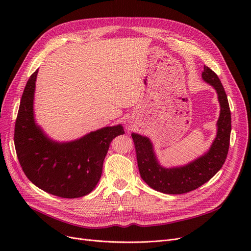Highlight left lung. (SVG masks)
Returning <instances> with one entry per match:
<instances>
[{"mask_svg":"<svg viewBox=\"0 0 251 251\" xmlns=\"http://www.w3.org/2000/svg\"><path fill=\"white\" fill-rule=\"evenodd\" d=\"M202 79L212 85L218 94L221 105L218 133L209 151L192 163L166 169L157 163L152 144L148 137L132 133L140 177L152 189L167 194H182L201 187L212 179L226 161L231 134V112L228 98L218 75L206 66Z\"/></svg>","mask_w":251,"mask_h":251,"instance_id":"left-lung-1","label":"left lung"}]
</instances>
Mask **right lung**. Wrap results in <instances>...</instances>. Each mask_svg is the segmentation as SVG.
<instances>
[{
	"label": "right lung",
	"mask_w": 251,
	"mask_h": 251,
	"mask_svg": "<svg viewBox=\"0 0 251 251\" xmlns=\"http://www.w3.org/2000/svg\"><path fill=\"white\" fill-rule=\"evenodd\" d=\"M37 70L22 94L15 122L14 143L18 161L35 186L63 199H77L94 190L101 176L111 141L124 134L121 125L104 127L71 142L48 138L33 117Z\"/></svg>",
	"instance_id": "add662e5"
}]
</instances>
